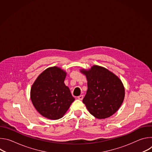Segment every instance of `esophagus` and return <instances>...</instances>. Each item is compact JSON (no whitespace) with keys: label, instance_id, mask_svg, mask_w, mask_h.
<instances>
[{"label":"esophagus","instance_id":"esophagus-1","mask_svg":"<svg viewBox=\"0 0 152 152\" xmlns=\"http://www.w3.org/2000/svg\"><path fill=\"white\" fill-rule=\"evenodd\" d=\"M77 98H78V99H79V100H82L83 99V96L82 95H80L79 96H78V97H77Z\"/></svg>","mask_w":152,"mask_h":152}]
</instances>
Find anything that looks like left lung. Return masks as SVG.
Wrapping results in <instances>:
<instances>
[{"instance_id":"left-lung-1","label":"left lung","mask_w":152,"mask_h":152,"mask_svg":"<svg viewBox=\"0 0 152 152\" xmlns=\"http://www.w3.org/2000/svg\"><path fill=\"white\" fill-rule=\"evenodd\" d=\"M81 72L88 81V90L82 102L90 113L99 119L113 115L124 98V88L120 79L106 69L98 66Z\"/></svg>"}]
</instances>
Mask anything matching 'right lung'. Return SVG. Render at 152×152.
Segmentation results:
<instances>
[{
	"instance_id": "1",
	"label": "right lung",
	"mask_w": 152,
	"mask_h": 152,
	"mask_svg": "<svg viewBox=\"0 0 152 152\" xmlns=\"http://www.w3.org/2000/svg\"><path fill=\"white\" fill-rule=\"evenodd\" d=\"M66 73L57 67L43 72L32 86L31 99L38 112L49 119L63 117L75 98L64 83Z\"/></svg>"
}]
</instances>
